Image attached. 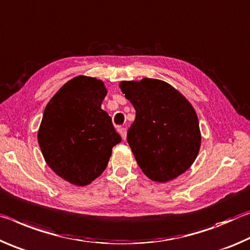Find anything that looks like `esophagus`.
Here are the masks:
<instances>
[{
  "label": "esophagus",
  "mask_w": 250,
  "mask_h": 250,
  "mask_svg": "<svg viewBox=\"0 0 250 250\" xmlns=\"http://www.w3.org/2000/svg\"><path fill=\"white\" fill-rule=\"evenodd\" d=\"M118 130H120V134H121V136L123 138V141H125L126 140V135H127V132H126V128L125 127H121Z\"/></svg>",
  "instance_id": "1"
}]
</instances>
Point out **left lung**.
<instances>
[{"mask_svg":"<svg viewBox=\"0 0 250 250\" xmlns=\"http://www.w3.org/2000/svg\"><path fill=\"white\" fill-rule=\"evenodd\" d=\"M120 87L136 110L127 142L143 173L158 183L185 173L197 157L202 143L198 117L191 104L161 80L124 81Z\"/></svg>","mask_w":250,"mask_h":250,"instance_id":"8db88e82","label":"left lung"}]
</instances>
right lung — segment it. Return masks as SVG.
<instances>
[{
    "mask_svg": "<svg viewBox=\"0 0 250 250\" xmlns=\"http://www.w3.org/2000/svg\"><path fill=\"white\" fill-rule=\"evenodd\" d=\"M106 94L101 80L80 75L65 83L45 107L38 133L41 152L51 169L73 185L85 186L97 178L122 141L101 107Z\"/></svg>",
    "mask_w": 250,
    "mask_h": 250,
    "instance_id": "obj_1",
    "label": "right lung"
}]
</instances>
